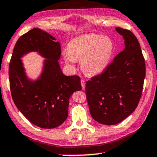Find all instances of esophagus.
I'll return each mask as SVG.
<instances>
[{"mask_svg":"<svg viewBox=\"0 0 157 157\" xmlns=\"http://www.w3.org/2000/svg\"><path fill=\"white\" fill-rule=\"evenodd\" d=\"M81 85H82V90H85V80H81Z\"/></svg>","mask_w":157,"mask_h":157,"instance_id":"obj_1","label":"esophagus"}]
</instances>
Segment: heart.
<instances>
[{"mask_svg": "<svg viewBox=\"0 0 157 157\" xmlns=\"http://www.w3.org/2000/svg\"><path fill=\"white\" fill-rule=\"evenodd\" d=\"M114 50V43L109 37L91 33L72 39L63 52V56L69 67H74L80 59L82 72L88 76H96L109 67Z\"/></svg>", "mask_w": 157, "mask_h": 157, "instance_id": "b5f03b06", "label": "heart"}]
</instances>
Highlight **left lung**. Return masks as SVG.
Here are the masks:
<instances>
[{"instance_id":"1","label":"left lung","mask_w":157,"mask_h":157,"mask_svg":"<svg viewBox=\"0 0 157 157\" xmlns=\"http://www.w3.org/2000/svg\"><path fill=\"white\" fill-rule=\"evenodd\" d=\"M124 49L102 74L87 81V100L93 120L106 125L122 122L134 112L141 96L146 65L138 39L131 31L116 27Z\"/></svg>"}]
</instances>
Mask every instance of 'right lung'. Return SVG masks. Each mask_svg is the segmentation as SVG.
<instances>
[{
    "label": "right lung",
    "instance_id": "obj_1",
    "mask_svg": "<svg viewBox=\"0 0 157 157\" xmlns=\"http://www.w3.org/2000/svg\"><path fill=\"white\" fill-rule=\"evenodd\" d=\"M56 40L42 29H31L18 39L9 64L13 102L29 122L45 129L57 128L67 120L69 98L75 91L82 90L80 77L63 74L59 63L61 45ZM30 52L46 59L35 80L27 76L21 60Z\"/></svg>",
    "mask_w": 157,
    "mask_h": 157
}]
</instances>
